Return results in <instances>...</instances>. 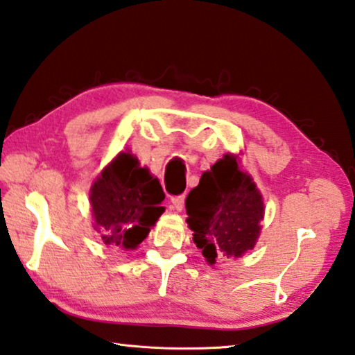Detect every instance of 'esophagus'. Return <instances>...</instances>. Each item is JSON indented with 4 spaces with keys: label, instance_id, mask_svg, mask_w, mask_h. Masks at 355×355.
<instances>
[{
    "label": "esophagus",
    "instance_id": "esophagus-1",
    "mask_svg": "<svg viewBox=\"0 0 355 355\" xmlns=\"http://www.w3.org/2000/svg\"><path fill=\"white\" fill-rule=\"evenodd\" d=\"M172 202V209L177 210V211H182L184 207V198L183 196H175V198L171 199Z\"/></svg>",
    "mask_w": 355,
    "mask_h": 355
}]
</instances>
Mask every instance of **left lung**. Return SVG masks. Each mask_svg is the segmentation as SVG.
Segmentation results:
<instances>
[{
	"mask_svg": "<svg viewBox=\"0 0 355 355\" xmlns=\"http://www.w3.org/2000/svg\"><path fill=\"white\" fill-rule=\"evenodd\" d=\"M187 223L193 241L210 264L216 258H239L252 250L260 236L264 216L261 193L237 157L225 155L187 198Z\"/></svg>",
	"mask_w": 355,
	"mask_h": 355,
	"instance_id": "obj_1",
	"label": "left lung"
}]
</instances>
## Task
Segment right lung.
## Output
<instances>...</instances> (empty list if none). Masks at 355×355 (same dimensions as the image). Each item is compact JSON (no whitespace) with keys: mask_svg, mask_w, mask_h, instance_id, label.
I'll list each match as a JSON object with an SVG mask.
<instances>
[{"mask_svg":"<svg viewBox=\"0 0 355 355\" xmlns=\"http://www.w3.org/2000/svg\"><path fill=\"white\" fill-rule=\"evenodd\" d=\"M94 228L105 245L134 250L166 210L159 180L129 151H121L91 188Z\"/></svg>","mask_w":355,"mask_h":355,"instance_id":"1","label":"right lung"}]
</instances>
